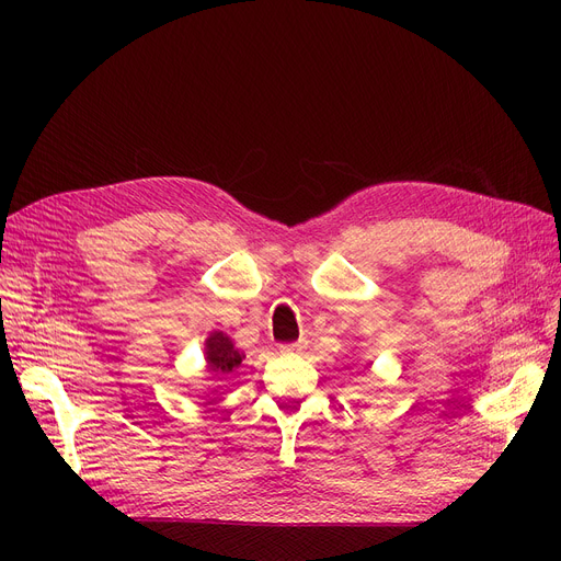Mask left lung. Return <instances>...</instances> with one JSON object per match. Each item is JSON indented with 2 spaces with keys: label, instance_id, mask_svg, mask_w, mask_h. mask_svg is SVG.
<instances>
[{
  "label": "left lung",
  "instance_id": "left-lung-1",
  "mask_svg": "<svg viewBox=\"0 0 561 561\" xmlns=\"http://www.w3.org/2000/svg\"><path fill=\"white\" fill-rule=\"evenodd\" d=\"M204 359H206V373H211L216 377L239 368L245 355L233 345V341L225 332L214 330L204 341Z\"/></svg>",
  "mask_w": 561,
  "mask_h": 561
}]
</instances>
